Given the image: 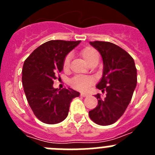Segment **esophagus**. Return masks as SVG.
Wrapping results in <instances>:
<instances>
[{
  "label": "esophagus",
  "mask_w": 155,
  "mask_h": 155,
  "mask_svg": "<svg viewBox=\"0 0 155 155\" xmlns=\"http://www.w3.org/2000/svg\"><path fill=\"white\" fill-rule=\"evenodd\" d=\"M88 95V94H87V93H84V92H81V96L82 97H86Z\"/></svg>",
  "instance_id": "esophagus-1"
}]
</instances>
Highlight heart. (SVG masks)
I'll use <instances>...</instances> for the list:
<instances>
[{"label": "heart", "instance_id": "obj_1", "mask_svg": "<svg viewBox=\"0 0 155 155\" xmlns=\"http://www.w3.org/2000/svg\"><path fill=\"white\" fill-rule=\"evenodd\" d=\"M81 55L83 57L85 62L89 64L94 58L98 57V53L95 50L91 47H86L81 50ZM70 60L71 57L69 55L65 57L63 64V68L64 71H68L70 66ZM93 79L90 77L87 76H77L74 77L71 80V84L74 87L81 91H86L90 87V86L93 84Z\"/></svg>", "mask_w": 155, "mask_h": 155}]
</instances>
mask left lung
Listing matches in <instances>:
<instances>
[{
    "mask_svg": "<svg viewBox=\"0 0 155 155\" xmlns=\"http://www.w3.org/2000/svg\"><path fill=\"white\" fill-rule=\"evenodd\" d=\"M90 44L103 61L102 77L96 87L107 94L105 98L95 94L98 103L89 111V116L98 125H111L123 116L130 102L137 81L136 66L127 51L112 42L94 41Z\"/></svg>",
    "mask_w": 155,
    "mask_h": 155,
    "instance_id": "obj_1",
    "label": "left lung"
}]
</instances>
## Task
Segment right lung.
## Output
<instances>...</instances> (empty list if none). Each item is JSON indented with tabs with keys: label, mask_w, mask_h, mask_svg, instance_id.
<instances>
[{
	"label": "right lung",
	"mask_w": 155,
	"mask_h": 155,
	"mask_svg": "<svg viewBox=\"0 0 155 155\" xmlns=\"http://www.w3.org/2000/svg\"><path fill=\"white\" fill-rule=\"evenodd\" d=\"M81 41L50 40L36 48L25 60L22 85L28 105L42 123L56 124L67 118L72 99L80 95L68 87H53L55 74L63 71L66 56Z\"/></svg>",
	"instance_id": "1"
}]
</instances>
